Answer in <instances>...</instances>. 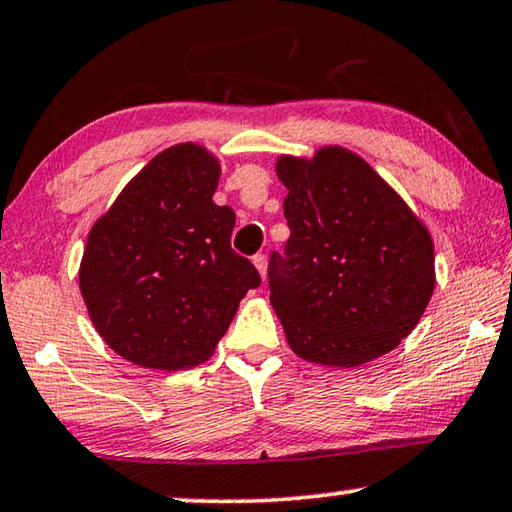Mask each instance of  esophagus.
Returning <instances> with one entry per match:
<instances>
[{
	"instance_id": "esophagus-1",
	"label": "esophagus",
	"mask_w": 512,
	"mask_h": 512,
	"mask_svg": "<svg viewBox=\"0 0 512 512\" xmlns=\"http://www.w3.org/2000/svg\"><path fill=\"white\" fill-rule=\"evenodd\" d=\"M253 264H255V269L259 271V276H262V280H266V255H255L253 257Z\"/></svg>"
}]
</instances>
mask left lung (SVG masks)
Segmentation results:
<instances>
[{"label": "left lung", "mask_w": 512, "mask_h": 512, "mask_svg": "<svg viewBox=\"0 0 512 512\" xmlns=\"http://www.w3.org/2000/svg\"><path fill=\"white\" fill-rule=\"evenodd\" d=\"M289 190L285 257L269 287L287 342L303 361L356 368L393 352L434 292V243L423 220L338 144L312 158L280 156Z\"/></svg>", "instance_id": "obj_1"}]
</instances>
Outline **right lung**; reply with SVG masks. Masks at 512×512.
I'll use <instances>...</instances> for the list:
<instances>
[{"label":"right lung","instance_id":"obj_1","mask_svg":"<svg viewBox=\"0 0 512 512\" xmlns=\"http://www.w3.org/2000/svg\"><path fill=\"white\" fill-rule=\"evenodd\" d=\"M220 160L160 151L96 220L80 262L91 324L121 358L163 372L207 361L259 273L232 250L234 211L213 193Z\"/></svg>","mask_w":512,"mask_h":512}]
</instances>
